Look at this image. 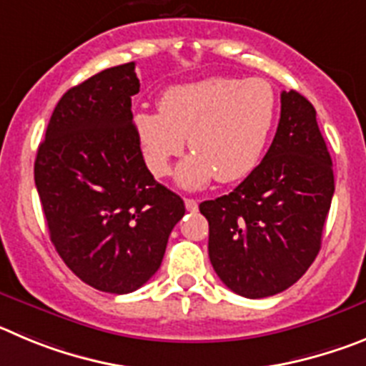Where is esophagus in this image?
<instances>
[{"label": "esophagus", "mask_w": 366, "mask_h": 366, "mask_svg": "<svg viewBox=\"0 0 366 366\" xmlns=\"http://www.w3.org/2000/svg\"><path fill=\"white\" fill-rule=\"evenodd\" d=\"M184 204H186L187 212H197V209H199V202H197L195 199H186Z\"/></svg>", "instance_id": "1"}]
</instances>
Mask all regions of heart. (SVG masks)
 <instances>
[{"label": "heart", "mask_w": 366, "mask_h": 366, "mask_svg": "<svg viewBox=\"0 0 366 366\" xmlns=\"http://www.w3.org/2000/svg\"><path fill=\"white\" fill-rule=\"evenodd\" d=\"M277 94L261 78L213 76L169 87L159 111H137L133 131L154 177H166L186 146L193 151L177 182L200 189L217 179L237 182L261 162L277 122Z\"/></svg>", "instance_id": "1"}]
</instances>
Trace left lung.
I'll return each instance as SVG.
<instances>
[{
    "label": "left lung",
    "mask_w": 366,
    "mask_h": 366,
    "mask_svg": "<svg viewBox=\"0 0 366 366\" xmlns=\"http://www.w3.org/2000/svg\"><path fill=\"white\" fill-rule=\"evenodd\" d=\"M330 153L310 102L281 93V120L268 153L229 195L204 200L207 252L232 292L275 295L297 282L321 249L334 197Z\"/></svg>",
    "instance_id": "obj_1"
}]
</instances>
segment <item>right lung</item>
<instances>
[{
  "label": "right lung",
  "instance_id": "right-lung-1",
  "mask_svg": "<svg viewBox=\"0 0 366 366\" xmlns=\"http://www.w3.org/2000/svg\"><path fill=\"white\" fill-rule=\"evenodd\" d=\"M134 61L69 89L34 162L56 252L85 285L129 294L160 268L184 200L153 179L133 131Z\"/></svg>",
  "mask_w": 366,
  "mask_h": 366
}]
</instances>
